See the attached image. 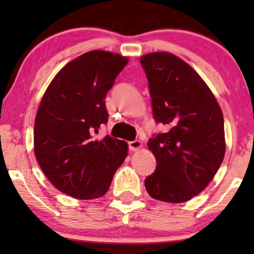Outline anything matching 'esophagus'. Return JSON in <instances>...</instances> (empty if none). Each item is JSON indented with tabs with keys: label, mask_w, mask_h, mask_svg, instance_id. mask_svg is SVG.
Masks as SVG:
<instances>
[{
	"label": "esophagus",
	"mask_w": 254,
	"mask_h": 254,
	"mask_svg": "<svg viewBox=\"0 0 254 254\" xmlns=\"http://www.w3.org/2000/svg\"><path fill=\"white\" fill-rule=\"evenodd\" d=\"M141 146H142V144H141L140 140L128 141V149H130V151H138V149L140 148Z\"/></svg>",
	"instance_id": "obj_1"
}]
</instances>
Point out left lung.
Listing matches in <instances>:
<instances>
[{"instance_id": "1", "label": "left lung", "mask_w": 254, "mask_h": 254, "mask_svg": "<svg viewBox=\"0 0 254 254\" xmlns=\"http://www.w3.org/2000/svg\"><path fill=\"white\" fill-rule=\"evenodd\" d=\"M148 81L153 117L167 132L147 142L156 160L145 180L152 198L184 202L215 176L226 152L222 110L201 77L180 57L152 53L140 59Z\"/></svg>"}]
</instances>
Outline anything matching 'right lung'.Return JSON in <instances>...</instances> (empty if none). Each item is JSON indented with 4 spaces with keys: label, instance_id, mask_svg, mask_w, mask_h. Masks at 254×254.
<instances>
[{
    "label": "right lung",
    "instance_id": "right-lung-1",
    "mask_svg": "<svg viewBox=\"0 0 254 254\" xmlns=\"http://www.w3.org/2000/svg\"><path fill=\"white\" fill-rule=\"evenodd\" d=\"M127 59L103 51L67 63L42 96L34 123L38 163L57 190L78 199L102 197L127 155V144L106 135L105 99Z\"/></svg>",
    "mask_w": 254,
    "mask_h": 254
}]
</instances>
